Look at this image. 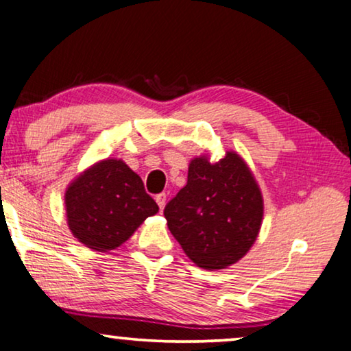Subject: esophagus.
<instances>
[{"mask_svg": "<svg viewBox=\"0 0 351 351\" xmlns=\"http://www.w3.org/2000/svg\"><path fill=\"white\" fill-rule=\"evenodd\" d=\"M156 202H157V205H159V208L164 210L165 208V204H167V194L156 195Z\"/></svg>", "mask_w": 351, "mask_h": 351, "instance_id": "obj_1", "label": "esophagus"}]
</instances>
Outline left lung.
Returning a JSON list of instances; mask_svg holds the SVG:
<instances>
[{
	"label": "left lung",
	"instance_id": "obj_1",
	"mask_svg": "<svg viewBox=\"0 0 351 351\" xmlns=\"http://www.w3.org/2000/svg\"><path fill=\"white\" fill-rule=\"evenodd\" d=\"M167 226L187 258L205 270L239 263L258 239L264 199L243 157L226 151L189 162L187 184L164 210Z\"/></svg>",
	"mask_w": 351,
	"mask_h": 351
}]
</instances>
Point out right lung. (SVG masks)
<instances>
[{"label":"right lung","instance_id":"obj_1","mask_svg":"<svg viewBox=\"0 0 351 351\" xmlns=\"http://www.w3.org/2000/svg\"><path fill=\"white\" fill-rule=\"evenodd\" d=\"M65 211L73 237L87 248L106 253L125 243L159 206L124 160L108 157L68 184Z\"/></svg>","mask_w":351,"mask_h":351}]
</instances>
